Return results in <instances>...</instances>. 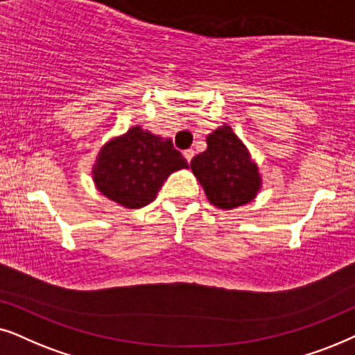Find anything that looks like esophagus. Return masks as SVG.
<instances>
[{"mask_svg":"<svg viewBox=\"0 0 355 355\" xmlns=\"http://www.w3.org/2000/svg\"><path fill=\"white\" fill-rule=\"evenodd\" d=\"M183 155H185V159L188 160V162H191L193 155H195V150H193V149H187V150H183Z\"/></svg>","mask_w":355,"mask_h":355,"instance_id":"esophagus-1","label":"esophagus"}]
</instances>
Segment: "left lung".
Returning a JSON list of instances; mask_svg holds the SVG:
<instances>
[{
	"mask_svg": "<svg viewBox=\"0 0 355 355\" xmlns=\"http://www.w3.org/2000/svg\"><path fill=\"white\" fill-rule=\"evenodd\" d=\"M207 149L190 162L211 205L220 209L247 205L261 188L258 165L230 126H220L206 138Z\"/></svg>",
	"mask_w": 355,
	"mask_h": 355,
	"instance_id": "obj_1",
	"label": "left lung"
}]
</instances>
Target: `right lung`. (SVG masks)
<instances>
[{
  "mask_svg": "<svg viewBox=\"0 0 355 355\" xmlns=\"http://www.w3.org/2000/svg\"><path fill=\"white\" fill-rule=\"evenodd\" d=\"M180 168L188 162L172 141L133 126L102 146L92 175L103 196L138 209L153 202L168 175Z\"/></svg>",
  "mask_w": 355,
  "mask_h": 355,
  "instance_id": "1",
  "label": "right lung"
}]
</instances>
